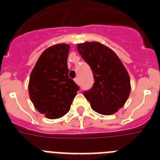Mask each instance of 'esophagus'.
<instances>
[{"instance_id": "1", "label": "esophagus", "mask_w": 160, "mask_h": 160, "mask_svg": "<svg viewBox=\"0 0 160 160\" xmlns=\"http://www.w3.org/2000/svg\"><path fill=\"white\" fill-rule=\"evenodd\" d=\"M73 81H74V82H75L76 84H78V83H79L78 78H74V79H73Z\"/></svg>"}]
</instances>
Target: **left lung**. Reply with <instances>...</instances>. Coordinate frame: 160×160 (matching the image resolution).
<instances>
[{
	"label": "left lung",
	"mask_w": 160,
	"mask_h": 160,
	"mask_svg": "<svg viewBox=\"0 0 160 160\" xmlns=\"http://www.w3.org/2000/svg\"><path fill=\"white\" fill-rule=\"evenodd\" d=\"M79 54L93 71L94 86L84 96L98 114L111 115L122 108L131 93V80L118 55L100 42L77 45Z\"/></svg>",
	"instance_id": "obj_1"
}]
</instances>
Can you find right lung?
I'll use <instances>...</instances> for the list:
<instances>
[{"mask_svg": "<svg viewBox=\"0 0 160 160\" xmlns=\"http://www.w3.org/2000/svg\"><path fill=\"white\" fill-rule=\"evenodd\" d=\"M70 45L57 44L41 54L29 76V94L35 108L49 119L70 111L79 90L69 78L67 58Z\"/></svg>", "mask_w": 160, "mask_h": 160, "instance_id": "1", "label": "right lung"}]
</instances>
